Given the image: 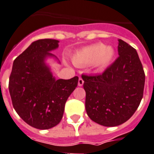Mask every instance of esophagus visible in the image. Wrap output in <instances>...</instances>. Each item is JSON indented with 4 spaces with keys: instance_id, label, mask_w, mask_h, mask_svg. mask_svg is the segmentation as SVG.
<instances>
[{
    "instance_id": "34e87169",
    "label": "esophagus",
    "mask_w": 154,
    "mask_h": 154,
    "mask_svg": "<svg viewBox=\"0 0 154 154\" xmlns=\"http://www.w3.org/2000/svg\"><path fill=\"white\" fill-rule=\"evenodd\" d=\"M83 83H84V81L82 80V78H79V81H78V85L79 86H82V85H83Z\"/></svg>"
}]
</instances>
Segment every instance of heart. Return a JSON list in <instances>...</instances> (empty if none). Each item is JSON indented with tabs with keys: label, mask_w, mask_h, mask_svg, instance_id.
I'll return each instance as SVG.
<instances>
[{
	"label": "heart",
	"mask_w": 154,
	"mask_h": 154,
	"mask_svg": "<svg viewBox=\"0 0 154 154\" xmlns=\"http://www.w3.org/2000/svg\"><path fill=\"white\" fill-rule=\"evenodd\" d=\"M115 54V49L111 45L96 43L78 50L72 60L77 67L94 64L97 71H101L112 61Z\"/></svg>",
	"instance_id": "obj_1"
}]
</instances>
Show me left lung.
<instances>
[{
  "instance_id": "obj_1",
  "label": "left lung",
  "mask_w": 154,
  "mask_h": 154,
  "mask_svg": "<svg viewBox=\"0 0 154 154\" xmlns=\"http://www.w3.org/2000/svg\"><path fill=\"white\" fill-rule=\"evenodd\" d=\"M119 56L101 75H84L86 111L95 123L116 127L128 120L143 96L145 73L135 49L118 40Z\"/></svg>"
}]
</instances>
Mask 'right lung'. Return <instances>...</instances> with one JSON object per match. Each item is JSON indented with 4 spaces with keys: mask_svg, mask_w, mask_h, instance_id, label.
<instances>
[{
    "mask_svg": "<svg viewBox=\"0 0 154 154\" xmlns=\"http://www.w3.org/2000/svg\"><path fill=\"white\" fill-rule=\"evenodd\" d=\"M56 39L32 42L14 60L9 78L10 96L16 112L26 124L49 129L63 117L65 103L78 85L79 77L56 79L48 60L60 63L51 53L59 47Z\"/></svg>",
    "mask_w": 154,
    "mask_h": 154,
    "instance_id": "obj_1",
    "label": "right lung"
}]
</instances>
